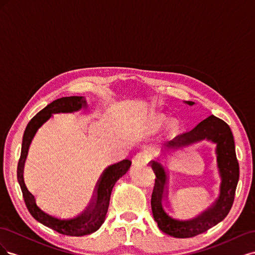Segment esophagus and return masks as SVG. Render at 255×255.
<instances>
[{"mask_svg":"<svg viewBox=\"0 0 255 255\" xmlns=\"http://www.w3.org/2000/svg\"><path fill=\"white\" fill-rule=\"evenodd\" d=\"M151 155L148 152H139L137 153L133 158V164L135 166H145L149 163Z\"/></svg>","mask_w":255,"mask_h":255,"instance_id":"34e87169","label":"esophagus"}]
</instances>
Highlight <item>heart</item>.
Returning <instances> with one entry per match:
<instances>
[{
  "label": "heart",
  "mask_w": 255,
  "mask_h": 255,
  "mask_svg": "<svg viewBox=\"0 0 255 255\" xmlns=\"http://www.w3.org/2000/svg\"><path fill=\"white\" fill-rule=\"evenodd\" d=\"M167 121V118L165 117V116H157L156 117V123L158 126H161V125H164V123ZM170 128H175V125L174 123H171L170 125Z\"/></svg>",
  "instance_id": "obj_1"
}]
</instances>
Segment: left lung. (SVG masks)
Segmentation results:
<instances>
[{
    "label": "left lung",
    "instance_id": "obj_1",
    "mask_svg": "<svg viewBox=\"0 0 255 255\" xmlns=\"http://www.w3.org/2000/svg\"><path fill=\"white\" fill-rule=\"evenodd\" d=\"M188 105L194 102L186 101ZM211 140L217 144V164L221 176L220 195L215 204L195 218L180 219L173 215L166 197L167 172L163 161L154 159L151 167L155 173V183L151 198V207L154 220L164 233L176 237L188 238L206 232L227 217L234 202L235 190L239 179V165L236 158L233 134L227 123L210 116L194 128L176 136L167 144L168 149H179L201 140Z\"/></svg>",
    "mask_w": 255,
    "mask_h": 255
}]
</instances>
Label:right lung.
<instances>
[{
	"instance_id": "right-lung-1",
	"label": "right lung",
	"mask_w": 255,
	"mask_h": 255,
	"mask_svg": "<svg viewBox=\"0 0 255 255\" xmlns=\"http://www.w3.org/2000/svg\"><path fill=\"white\" fill-rule=\"evenodd\" d=\"M87 102L84 97H64L55 100L44 107L36 116L30 119L23 134L21 155L18 163L17 177L23 194V199L28 212L33 217L42 223L43 226L53 229L56 232L69 236H84L96 232L105 220V216L109 210L110 199L114 185L121 176L125 175L130 167L132 161L123 159L120 163L107 167L98 181L97 188L88 207L81 215L73 218H60L43 211L37 204L34 195L30 192L24 182L23 170L29 149V144L43 123L48 121L53 114L73 113L82 109H86Z\"/></svg>"
}]
</instances>
